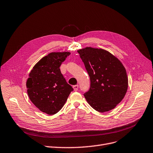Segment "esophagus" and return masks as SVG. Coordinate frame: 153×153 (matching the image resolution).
<instances>
[{
	"label": "esophagus",
	"instance_id": "esophagus-1",
	"mask_svg": "<svg viewBox=\"0 0 153 153\" xmlns=\"http://www.w3.org/2000/svg\"><path fill=\"white\" fill-rule=\"evenodd\" d=\"M78 88H79V85H73V89L75 91H77L78 90Z\"/></svg>",
	"mask_w": 153,
	"mask_h": 153
}]
</instances>
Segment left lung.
<instances>
[{"mask_svg": "<svg viewBox=\"0 0 153 153\" xmlns=\"http://www.w3.org/2000/svg\"><path fill=\"white\" fill-rule=\"evenodd\" d=\"M77 52L91 80L90 89L84 94L86 101L98 112L113 109L123 100L128 88L123 64L102 49L87 47Z\"/></svg>", "mask_w": 153, "mask_h": 153, "instance_id": "left-lung-1", "label": "left lung"}]
</instances>
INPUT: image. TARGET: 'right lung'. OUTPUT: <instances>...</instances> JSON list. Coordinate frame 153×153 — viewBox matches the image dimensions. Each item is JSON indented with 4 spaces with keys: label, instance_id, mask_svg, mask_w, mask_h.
<instances>
[{
    "label": "right lung",
    "instance_id": "obj_1",
    "mask_svg": "<svg viewBox=\"0 0 153 153\" xmlns=\"http://www.w3.org/2000/svg\"><path fill=\"white\" fill-rule=\"evenodd\" d=\"M69 52H51L33 67L26 82L31 102L45 113L52 115L60 111L73 91L61 74L60 66Z\"/></svg>",
    "mask_w": 153,
    "mask_h": 153
}]
</instances>
